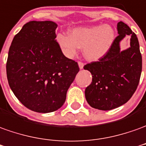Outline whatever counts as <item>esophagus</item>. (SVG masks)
I'll return each instance as SVG.
<instances>
[{"instance_id":"obj_1","label":"esophagus","mask_w":146,"mask_h":146,"mask_svg":"<svg viewBox=\"0 0 146 146\" xmlns=\"http://www.w3.org/2000/svg\"><path fill=\"white\" fill-rule=\"evenodd\" d=\"M78 66H79V68H80V69H83L84 63L82 62H78Z\"/></svg>"}]
</instances>
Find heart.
<instances>
[{"label": "heart", "instance_id": "heart-1", "mask_svg": "<svg viewBox=\"0 0 146 146\" xmlns=\"http://www.w3.org/2000/svg\"><path fill=\"white\" fill-rule=\"evenodd\" d=\"M115 39V31L111 26L76 27L70 35L60 33L57 36L59 46L68 57H73L78 48H83L84 55L89 61H96L108 53Z\"/></svg>", "mask_w": 146, "mask_h": 146}]
</instances>
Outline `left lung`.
<instances>
[{
	"label": "left lung",
	"instance_id": "obj_1",
	"mask_svg": "<svg viewBox=\"0 0 146 146\" xmlns=\"http://www.w3.org/2000/svg\"><path fill=\"white\" fill-rule=\"evenodd\" d=\"M119 35L108 53L97 62L86 64L84 70L92 76L85 88V98L92 108L109 111L119 108L132 97L140 80L142 58L136 35L129 26L120 21L117 24ZM130 35L131 47L120 50L119 43Z\"/></svg>",
	"mask_w": 146,
	"mask_h": 146
}]
</instances>
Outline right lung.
Wrapping results in <instances>:
<instances>
[{
	"label": "right lung",
	"mask_w": 146,
	"mask_h": 146,
	"mask_svg": "<svg viewBox=\"0 0 146 146\" xmlns=\"http://www.w3.org/2000/svg\"><path fill=\"white\" fill-rule=\"evenodd\" d=\"M57 27L53 21H30L15 35L9 48V86L21 104L33 111L60 108L80 70L76 62L63 54L55 40Z\"/></svg>",
	"instance_id": "add662e5"
}]
</instances>
